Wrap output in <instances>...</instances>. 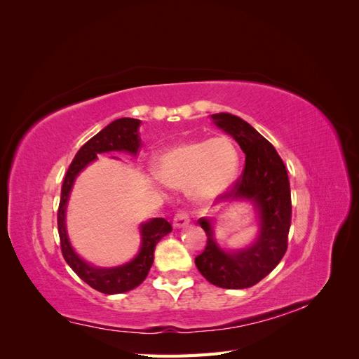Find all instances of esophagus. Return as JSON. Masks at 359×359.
<instances>
[{
	"label": "esophagus",
	"instance_id": "1",
	"mask_svg": "<svg viewBox=\"0 0 359 359\" xmlns=\"http://www.w3.org/2000/svg\"><path fill=\"white\" fill-rule=\"evenodd\" d=\"M189 223H190V217L186 211H178L175 217H173V227H177V229L187 226Z\"/></svg>",
	"mask_w": 359,
	"mask_h": 359
}]
</instances>
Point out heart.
<instances>
[{"label": "heart", "mask_w": 359, "mask_h": 359, "mask_svg": "<svg viewBox=\"0 0 359 359\" xmlns=\"http://www.w3.org/2000/svg\"><path fill=\"white\" fill-rule=\"evenodd\" d=\"M156 178L173 189H189L198 202L220 196L236 180L240 153L227 136L191 139L172 145L154 160Z\"/></svg>", "instance_id": "1"}]
</instances>
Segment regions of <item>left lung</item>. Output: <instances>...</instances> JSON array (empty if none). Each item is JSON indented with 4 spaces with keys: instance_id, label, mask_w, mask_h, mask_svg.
I'll list each match as a JSON object with an SVG mask.
<instances>
[{
    "instance_id": "obj_1",
    "label": "left lung",
    "mask_w": 359,
    "mask_h": 359,
    "mask_svg": "<svg viewBox=\"0 0 359 359\" xmlns=\"http://www.w3.org/2000/svg\"><path fill=\"white\" fill-rule=\"evenodd\" d=\"M215 126L229 133L245 154L243 173L223 198L253 202L260 219L256 241L238 252H226L214 240L211 222L198 223L206 233V247L196 256L199 273L211 285L224 289L252 287L273 271L287 250L292 201L287 170L276 148L240 116L212 115Z\"/></svg>"
}]
</instances>
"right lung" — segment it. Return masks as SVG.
I'll list each match as a JSON object with an SVG mask.
<instances>
[{"label": "right lung", "mask_w": 359, "mask_h": 359, "mask_svg": "<svg viewBox=\"0 0 359 359\" xmlns=\"http://www.w3.org/2000/svg\"><path fill=\"white\" fill-rule=\"evenodd\" d=\"M140 121L135 118H119L104 127L102 132L93 136L74 156L72 165L64 178L61 187V199L58 206V233L61 241V252L69 266L78 274L86 285L106 295L123 293L137 287L147 278L148 271L154 262V248L163 236L172 231V226L165 219H151L140 224V244L139 253L130 262L115 268H99L85 262L73 250L66 229V208L69 194L78 173L91 161L97 154L111 153V151H126L136 156L140 147L139 128Z\"/></svg>", "instance_id": "obj_1"}]
</instances>
